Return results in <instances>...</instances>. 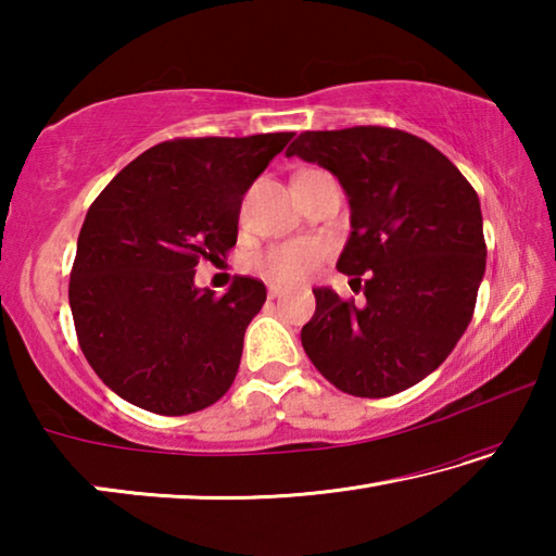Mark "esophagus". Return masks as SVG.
Returning a JSON list of instances; mask_svg holds the SVG:
<instances>
[{
    "mask_svg": "<svg viewBox=\"0 0 556 556\" xmlns=\"http://www.w3.org/2000/svg\"><path fill=\"white\" fill-rule=\"evenodd\" d=\"M267 294H269V299H279L281 294H285V291H281L279 287H269V291H267Z\"/></svg>",
    "mask_w": 556,
    "mask_h": 556,
    "instance_id": "obj_1",
    "label": "esophagus"
}]
</instances>
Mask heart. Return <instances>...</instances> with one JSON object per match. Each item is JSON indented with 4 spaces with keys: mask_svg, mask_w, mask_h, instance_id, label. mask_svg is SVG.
<instances>
[{
    "mask_svg": "<svg viewBox=\"0 0 556 556\" xmlns=\"http://www.w3.org/2000/svg\"><path fill=\"white\" fill-rule=\"evenodd\" d=\"M328 257V244L314 238H299L269 244L252 257V269L271 285L291 287L304 281Z\"/></svg>",
    "mask_w": 556,
    "mask_h": 556,
    "instance_id": "1",
    "label": "heart"
}]
</instances>
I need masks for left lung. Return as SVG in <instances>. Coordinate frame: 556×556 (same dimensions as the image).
Masks as SVG:
<instances>
[{
    "mask_svg": "<svg viewBox=\"0 0 556 556\" xmlns=\"http://www.w3.org/2000/svg\"><path fill=\"white\" fill-rule=\"evenodd\" d=\"M331 172L353 232L338 269L365 304L314 289L301 345L355 397H390L434 372L473 318L485 271L483 215L466 176L425 139L392 127L304 131L287 149Z\"/></svg>",
    "mask_w": 556,
    "mask_h": 556,
    "instance_id": "1",
    "label": "left lung"
}]
</instances>
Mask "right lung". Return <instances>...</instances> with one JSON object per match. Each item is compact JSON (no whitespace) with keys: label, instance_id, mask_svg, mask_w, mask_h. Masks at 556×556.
Segmentation results:
<instances>
[{"label":"right lung","instance_id":"add662e5","mask_svg":"<svg viewBox=\"0 0 556 556\" xmlns=\"http://www.w3.org/2000/svg\"><path fill=\"white\" fill-rule=\"evenodd\" d=\"M294 131L178 137L147 149L88 208L68 299L83 355L122 400L164 417L218 402L267 289L235 277L195 289L201 260L238 242L242 195Z\"/></svg>","mask_w":556,"mask_h":556}]
</instances>
